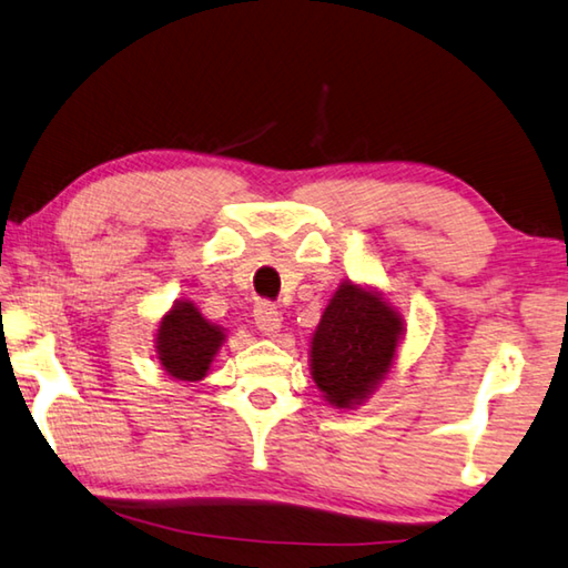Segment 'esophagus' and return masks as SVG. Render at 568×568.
<instances>
[{
	"instance_id": "esophagus-1",
	"label": "esophagus",
	"mask_w": 568,
	"mask_h": 568,
	"mask_svg": "<svg viewBox=\"0 0 568 568\" xmlns=\"http://www.w3.org/2000/svg\"><path fill=\"white\" fill-rule=\"evenodd\" d=\"M255 323H257V328L265 333V336H275V333L281 331L283 316H281V311H277L273 303L263 301V303L255 305Z\"/></svg>"
}]
</instances>
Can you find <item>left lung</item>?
I'll use <instances>...</instances> for the list:
<instances>
[{
  "instance_id": "obj_1",
  "label": "left lung",
  "mask_w": 568,
  "mask_h": 568,
  "mask_svg": "<svg viewBox=\"0 0 568 568\" xmlns=\"http://www.w3.org/2000/svg\"><path fill=\"white\" fill-rule=\"evenodd\" d=\"M404 321L379 293L344 283L311 341V374L333 407L362 404L392 368Z\"/></svg>"
}]
</instances>
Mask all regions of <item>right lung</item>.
I'll return each instance as SVG.
<instances>
[{
	"mask_svg": "<svg viewBox=\"0 0 568 568\" xmlns=\"http://www.w3.org/2000/svg\"><path fill=\"white\" fill-rule=\"evenodd\" d=\"M224 341V331L206 321L194 303H174L159 326V362L179 382H200Z\"/></svg>",
	"mask_w": 568,
	"mask_h": 568,
	"instance_id": "add662e5",
	"label": "right lung"
}]
</instances>
